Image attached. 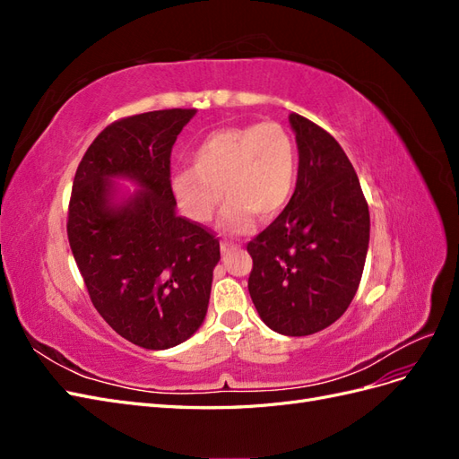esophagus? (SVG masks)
<instances>
[{
    "label": "esophagus",
    "instance_id": "34e87169",
    "mask_svg": "<svg viewBox=\"0 0 459 459\" xmlns=\"http://www.w3.org/2000/svg\"><path fill=\"white\" fill-rule=\"evenodd\" d=\"M220 248H221V253H230V251H235V248H239V245L231 243V241H221Z\"/></svg>",
    "mask_w": 459,
    "mask_h": 459
}]
</instances>
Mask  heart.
Segmentation results:
<instances>
[{
  "mask_svg": "<svg viewBox=\"0 0 459 459\" xmlns=\"http://www.w3.org/2000/svg\"><path fill=\"white\" fill-rule=\"evenodd\" d=\"M299 174L297 145L277 122L228 126L208 134L191 151V169L176 170L172 191L187 218L211 221L221 201L220 226L243 231L253 216L272 220L283 212Z\"/></svg>",
  "mask_w": 459,
  "mask_h": 459,
  "instance_id": "1",
  "label": "heart"
}]
</instances>
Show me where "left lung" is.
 I'll return each instance as SVG.
<instances>
[{
    "label": "left lung",
    "instance_id": "obj_1",
    "mask_svg": "<svg viewBox=\"0 0 459 459\" xmlns=\"http://www.w3.org/2000/svg\"><path fill=\"white\" fill-rule=\"evenodd\" d=\"M297 134V187L283 212L248 241V293L270 329L304 337L335 324L362 280L369 211L349 157L312 120L289 115Z\"/></svg>",
    "mask_w": 459,
    "mask_h": 459
}]
</instances>
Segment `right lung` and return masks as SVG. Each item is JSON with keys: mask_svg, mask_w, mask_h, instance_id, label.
Returning <instances> with one entry per match:
<instances>
[{"mask_svg": "<svg viewBox=\"0 0 459 459\" xmlns=\"http://www.w3.org/2000/svg\"><path fill=\"white\" fill-rule=\"evenodd\" d=\"M195 108L120 118L82 157L66 233L95 310L120 337L149 351L184 342L206 316L220 241L176 214L170 152ZM115 177L143 187L114 203Z\"/></svg>", "mask_w": 459, "mask_h": 459, "instance_id": "right-lung-1", "label": "right lung"}]
</instances>
